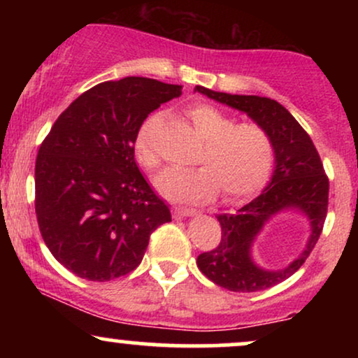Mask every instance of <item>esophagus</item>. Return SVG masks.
Wrapping results in <instances>:
<instances>
[{"label": "esophagus", "instance_id": "esophagus-1", "mask_svg": "<svg viewBox=\"0 0 358 358\" xmlns=\"http://www.w3.org/2000/svg\"><path fill=\"white\" fill-rule=\"evenodd\" d=\"M196 210H193V208H187V207H175L173 208V217L175 219H185V217H193L196 215Z\"/></svg>", "mask_w": 358, "mask_h": 358}]
</instances>
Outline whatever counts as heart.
Returning <instances> with one entry per match:
<instances>
[{"label":"heart","instance_id":"b5f03b06","mask_svg":"<svg viewBox=\"0 0 358 358\" xmlns=\"http://www.w3.org/2000/svg\"><path fill=\"white\" fill-rule=\"evenodd\" d=\"M196 133L205 139L199 155L200 166L166 168L156 176V188L175 202L202 203L212 200L222 187L225 199L237 200L257 192L273 166V145L261 126L237 122L212 104L199 102L187 110ZM159 114L143 122L134 139V156L146 170L159 165L155 145Z\"/></svg>","mask_w":358,"mask_h":358}]
</instances>
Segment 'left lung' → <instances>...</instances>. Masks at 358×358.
Returning <instances> with one entry per match:
<instances>
[{
  "mask_svg": "<svg viewBox=\"0 0 358 358\" xmlns=\"http://www.w3.org/2000/svg\"><path fill=\"white\" fill-rule=\"evenodd\" d=\"M203 94L229 108L241 110L268 133L273 145L274 170L269 183L236 215H217L222 241L210 252L196 257V266L215 285L236 293H254L276 286L293 276L313 250L322 234L328 207V178L318 151L293 114L278 101L261 96L217 92L196 85ZM299 211L310 224V237L299 256L279 270H268L252 257L253 242L273 216Z\"/></svg>",
  "mask_w": 358,
  "mask_h": 358,
  "instance_id": "left-lung-1",
  "label": "left lung"
}]
</instances>
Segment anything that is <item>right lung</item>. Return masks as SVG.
<instances>
[{"label":"right lung","mask_w":358,"mask_h":358,"mask_svg":"<svg viewBox=\"0 0 358 358\" xmlns=\"http://www.w3.org/2000/svg\"><path fill=\"white\" fill-rule=\"evenodd\" d=\"M182 85L124 77L94 85L60 114L38 150L35 212L52 256L87 281L136 269L150 236L171 222L134 159L148 114Z\"/></svg>","instance_id":"add662e5"}]
</instances>
